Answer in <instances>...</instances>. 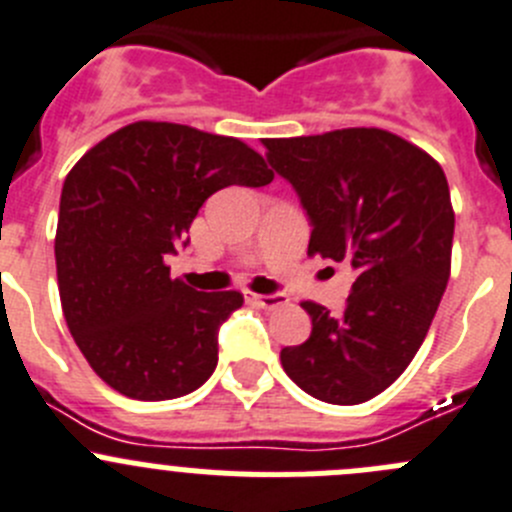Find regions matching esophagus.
<instances>
[{
	"mask_svg": "<svg viewBox=\"0 0 512 512\" xmlns=\"http://www.w3.org/2000/svg\"><path fill=\"white\" fill-rule=\"evenodd\" d=\"M246 299L251 301V304H256V306H261V309H279V306H284L286 304V296H281V294H266V296H261V294H251V291H246Z\"/></svg>",
	"mask_w": 512,
	"mask_h": 512,
	"instance_id": "34e87169",
	"label": "esophagus"
}]
</instances>
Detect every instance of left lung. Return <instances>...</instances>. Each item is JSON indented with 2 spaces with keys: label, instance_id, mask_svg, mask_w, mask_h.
I'll return each mask as SVG.
<instances>
[{
  "label": "left lung",
  "instance_id": "8db88e82",
  "mask_svg": "<svg viewBox=\"0 0 512 512\" xmlns=\"http://www.w3.org/2000/svg\"><path fill=\"white\" fill-rule=\"evenodd\" d=\"M264 148L309 216V256L349 261L357 274L339 319L301 304L311 334L281 349V367L321 402H367L415 359L445 294L455 233L445 173L379 128L266 138Z\"/></svg>",
  "mask_w": 512,
  "mask_h": 512
}]
</instances>
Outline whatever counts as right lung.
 Listing matches in <instances>:
<instances>
[{
  "instance_id": "add662e5",
  "label": "right lung",
  "mask_w": 512,
  "mask_h": 512,
  "mask_svg": "<svg viewBox=\"0 0 512 512\" xmlns=\"http://www.w3.org/2000/svg\"><path fill=\"white\" fill-rule=\"evenodd\" d=\"M274 180L238 138L191 125H125L67 173L55 261L67 329L97 377L130 399L160 402L201 387L218 364V326L238 291L170 279L165 256L208 196Z\"/></svg>"
}]
</instances>
